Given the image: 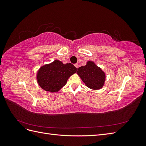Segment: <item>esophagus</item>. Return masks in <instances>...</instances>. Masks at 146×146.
I'll use <instances>...</instances> for the list:
<instances>
[{
    "instance_id": "1",
    "label": "esophagus",
    "mask_w": 146,
    "mask_h": 146,
    "mask_svg": "<svg viewBox=\"0 0 146 146\" xmlns=\"http://www.w3.org/2000/svg\"><path fill=\"white\" fill-rule=\"evenodd\" d=\"M75 67H76V68H78V64L77 63V64H75Z\"/></svg>"
}]
</instances>
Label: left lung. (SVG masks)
I'll return each instance as SVG.
<instances>
[{
  "label": "left lung",
  "mask_w": 146,
  "mask_h": 146,
  "mask_svg": "<svg viewBox=\"0 0 146 146\" xmlns=\"http://www.w3.org/2000/svg\"><path fill=\"white\" fill-rule=\"evenodd\" d=\"M77 74L85 85L90 89L100 90L105 84V73L94 61H88L85 66H81L78 69Z\"/></svg>",
  "instance_id": "8db88e82"
}]
</instances>
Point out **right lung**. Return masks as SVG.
<instances>
[{"label": "right lung", "instance_id": "1", "mask_svg": "<svg viewBox=\"0 0 146 146\" xmlns=\"http://www.w3.org/2000/svg\"><path fill=\"white\" fill-rule=\"evenodd\" d=\"M77 68L71 63L63 64L58 60L42 66L36 74L37 82L42 90L50 92L60 91Z\"/></svg>", "mask_w": 146, "mask_h": 146}]
</instances>
